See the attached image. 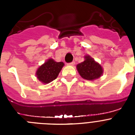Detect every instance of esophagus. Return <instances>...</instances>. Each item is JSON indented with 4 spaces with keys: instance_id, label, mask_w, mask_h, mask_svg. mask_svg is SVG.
Returning <instances> with one entry per match:
<instances>
[{
    "instance_id": "obj_1",
    "label": "esophagus",
    "mask_w": 135,
    "mask_h": 135,
    "mask_svg": "<svg viewBox=\"0 0 135 135\" xmlns=\"http://www.w3.org/2000/svg\"><path fill=\"white\" fill-rule=\"evenodd\" d=\"M75 64V62L74 61H72V62H70V63H69L68 65H74Z\"/></svg>"
}]
</instances>
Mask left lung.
<instances>
[{
  "label": "left lung",
  "mask_w": 135,
  "mask_h": 135,
  "mask_svg": "<svg viewBox=\"0 0 135 135\" xmlns=\"http://www.w3.org/2000/svg\"><path fill=\"white\" fill-rule=\"evenodd\" d=\"M77 70L84 79L93 80L103 74L102 67L90 56H85V60L77 65Z\"/></svg>",
  "instance_id": "left-lung-1"
}]
</instances>
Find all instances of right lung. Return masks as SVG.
Instances as JSON below:
<instances>
[{"label":"right lung","instance_id":"1","mask_svg":"<svg viewBox=\"0 0 135 135\" xmlns=\"http://www.w3.org/2000/svg\"><path fill=\"white\" fill-rule=\"evenodd\" d=\"M64 65L63 62H56L53 59H49L38 69L37 78L45 84L49 83L57 78Z\"/></svg>","mask_w":135,"mask_h":135}]
</instances>
